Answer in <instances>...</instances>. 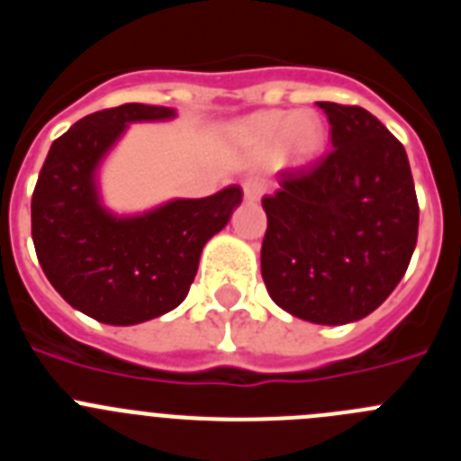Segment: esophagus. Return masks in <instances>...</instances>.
I'll use <instances>...</instances> for the list:
<instances>
[{
	"mask_svg": "<svg viewBox=\"0 0 461 461\" xmlns=\"http://www.w3.org/2000/svg\"><path fill=\"white\" fill-rule=\"evenodd\" d=\"M242 191H244V198L249 203H256L260 201V195L266 194V185L260 180H247L242 185Z\"/></svg>",
	"mask_w": 461,
	"mask_h": 461,
	"instance_id": "esophagus-1",
	"label": "esophagus"
}]
</instances>
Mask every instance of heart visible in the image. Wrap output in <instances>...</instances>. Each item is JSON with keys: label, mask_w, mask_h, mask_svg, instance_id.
I'll list each match as a JSON object with an SVG mask.
<instances>
[{"label": "heart", "mask_w": 461, "mask_h": 461, "mask_svg": "<svg viewBox=\"0 0 461 461\" xmlns=\"http://www.w3.org/2000/svg\"><path fill=\"white\" fill-rule=\"evenodd\" d=\"M235 136L247 148L258 152L279 149V157L293 166H307L323 152L325 129L323 122L312 110L281 113L266 110L247 117L235 126Z\"/></svg>", "instance_id": "heart-1"}]
</instances>
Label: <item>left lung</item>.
Returning a JSON list of instances; mask_svg holds the SVG:
<instances>
[{"label":"left lung","mask_w":461,"mask_h":461,"mask_svg":"<svg viewBox=\"0 0 461 461\" xmlns=\"http://www.w3.org/2000/svg\"><path fill=\"white\" fill-rule=\"evenodd\" d=\"M332 149L281 170L263 198L260 272L284 312L319 325L360 321L394 291L418 242V198L404 145L360 105L319 101Z\"/></svg>","instance_id":"1"}]
</instances>
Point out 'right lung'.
<instances>
[{
	"mask_svg": "<svg viewBox=\"0 0 461 461\" xmlns=\"http://www.w3.org/2000/svg\"><path fill=\"white\" fill-rule=\"evenodd\" d=\"M173 117L175 108L145 104L92 113L52 142L41 168L32 195L39 263L52 288L99 323H145L182 304L203 247L242 203V189L233 185L138 214L104 205L99 168L129 124Z\"/></svg>",
	"mask_w": 461,
	"mask_h": 461,
	"instance_id": "right-lung-1",
	"label": "right lung"
}]
</instances>
